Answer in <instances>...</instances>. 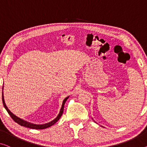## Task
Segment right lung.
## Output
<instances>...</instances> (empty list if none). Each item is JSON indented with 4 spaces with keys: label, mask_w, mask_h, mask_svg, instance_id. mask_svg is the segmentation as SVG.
<instances>
[{
    "label": "right lung",
    "mask_w": 147,
    "mask_h": 147,
    "mask_svg": "<svg viewBox=\"0 0 147 147\" xmlns=\"http://www.w3.org/2000/svg\"><path fill=\"white\" fill-rule=\"evenodd\" d=\"M2 97H3V103L4 107V108H5V109L6 110V111L8 112L9 115H10V116L11 118H12L13 119V121H16V122L18 123L19 125H22V126H24V127L31 128V129H46L47 127H51V126L53 125L54 124H55L56 122H57V121L59 120V119L60 118L61 116H62V114H63V111H64V107L65 102H66V101L67 100V99L69 98V96H67L66 98H65L64 100H63L62 107H61V109L60 110V112H59V114H58V115L57 116V117H56V118L55 119H53V121H51V122H49V123H45V124H41V125H39V124H34V123L28 122V121H27L26 120H24V119H22L21 118H18V116H15L14 114H12V113L11 112L10 110H9V109L7 108V107H6L5 102H4L3 92V94H2Z\"/></svg>",
    "instance_id": "right-lung-1"
}]
</instances>
